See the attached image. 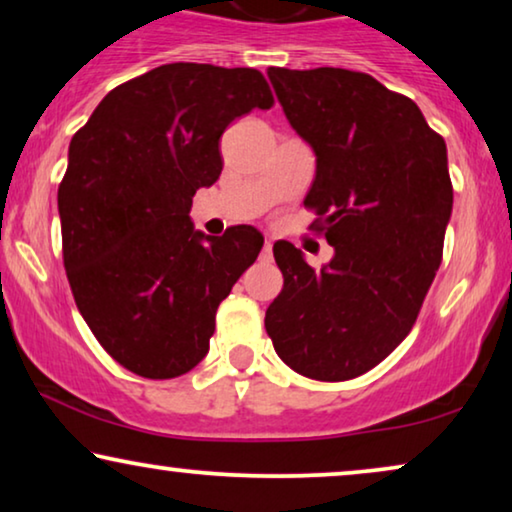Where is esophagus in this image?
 Listing matches in <instances>:
<instances>
[{
	"label": "esophagus",
	"mask_w": 512,
	"mask_h": 512,
	"mask_svg": "<svg viewBox=\"0 0 512 512\" xmlns=\"http://www.w3.org/2000/svg\"><path fill=\"white\" fill-rule=\"evenodd\" d=\"M261 256L268 258V261L272 258V242H270V240L263 242V254H261Z\"/></svg>",
	"instance_id": "obj_1"
}]
</instances>
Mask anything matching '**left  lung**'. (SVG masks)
<instances>
[{"label": "left lung", "mask_w": 512, "mask_h": 512, "mask_svg": "<svg viewBox=\"0 0 512 512\" xmlns=\"http://www.w3.org/2000/svg\"><path fill=\"white\" fill-rule=\"evenodd\" d=\"M268 76L293 130L317 153L305 209L335 249L314 270L291 242L272 247L284 289L265 312L275 352L296 373L342 382L401 345L443 261L452 214L445 139L410 97L338 67Z\"/></svg>", "instance_id": "8db88e82"}]
</instances>
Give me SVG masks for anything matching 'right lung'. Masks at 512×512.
<instances>
[{
  "label": "right lung",
  "instance_id": "obj_1",
  "mask_svg": "<svg viewBox=\"0 0 512 512\" xmlns=\"http://www.w3.org/2000/svg\"><path fill=\"white\" fill-rule=\"evenodd\" d=\"M272 104L258 69L172 62L116 86L72 137L62 263L81 317L130 373L172 380L205 359L216 310L263 235L195 233L188 212L223 170V130Z\"/></svg>",
  "mask_w": 512,
  "mask_h": 512
}]
</instances>
